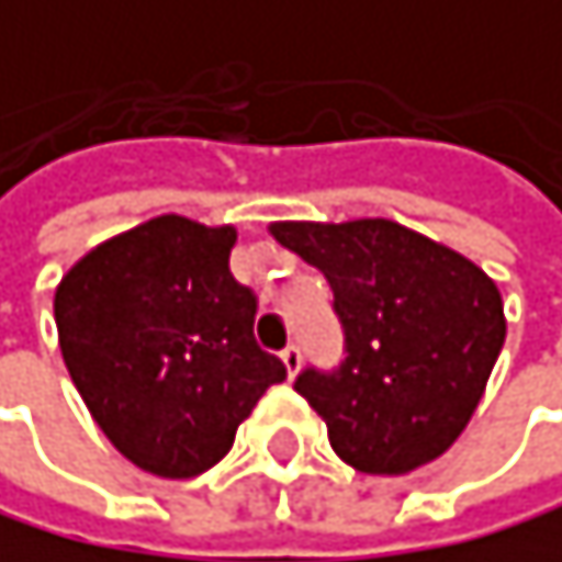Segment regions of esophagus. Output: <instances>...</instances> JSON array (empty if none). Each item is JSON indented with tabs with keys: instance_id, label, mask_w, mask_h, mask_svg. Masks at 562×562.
<instances>
[{
	"instance_id": "obj_1",
	"label": "esophagus",
	"mask_w": 562,
	"mask_h": 562,
	"mask_svg": "<svg viewBox=\"0 0 562 562\" xmlns=\"http://www.w3.org/2000/svg\"><path fill=\"white\" fill-rule=\"evenodd\" d=\"M281 363H284L288 378H295V374L302 371V350H299V347H284V350H281Z\"/></svg>"
}]
</instances>
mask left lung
I'll list each match as a JSON object with an SVG mask.
<instances>
[{
	"label": "left lung",
	"instance_id": "obj_1",
	"mask_svg": "<svg viewBox=\"0 0 562 562\" xmlns=\"http://www.w3.org/2000/svg\"><path fill=\"white\" fill-rule=\"evenodd\" d=\"M318 267L347 333L336 374L305 371L295 391L360 474L398 477L432 463L474 418L505 347L502 291L474 260L391 220L271 223Z\"/></svg>",
	"mask_w": 562,
	"mask_h": 562
}]
</instances>
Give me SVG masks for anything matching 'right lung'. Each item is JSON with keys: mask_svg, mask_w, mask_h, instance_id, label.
<instances>
[{"mask_svg": "<svg viewBox=\"0 0 562 562\" xmlns=\"http://www.w3.org/2000/svg\"><path fill=\"white\" fill-rule=\"evenodd\" d=\"M236 226L157 215L92 247L54 291L64 367L139 470L215 467L284 363L254 339L257 299L229 274Z\"/></svg>", "mask_w": 562, "mask_h": 562, "instance_id": "add662e5", "label": "right lung"}]
</instances>
